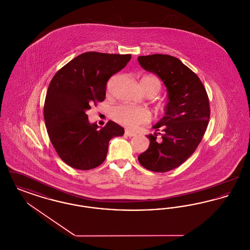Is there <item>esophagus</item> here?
<instances>
[{
    "instance_id": "obj_1",
    "label": "esophagus",
    "mask_w": 250,
    "mask_h": 250,
    "mask_svg": "<svg viewBox=\"0 0 250 250\" xmlns=\"http://www.w3.org/2000/svg\"><path fill=\"white\" fill-rule=\"evenodd\" d=\"M125 134L126 135V136H128V137H135L137 134L135 133V132H132V131L130 130H125Z\"/></svg>"
}]
</instances>
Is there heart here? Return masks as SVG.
Instances as JSON below:
<instances>
[{"instance_id": "heart-1", "label": "heart", "mask_w": 250, "mask_h": 250, "mask_svg": "<svg viewBox=\"0 0 250 250\" xmlns=\"http://www.w3.org/2000/svg\"><path fill=\"white\" fill-rule=\"evenodd\" d=\"M142 88L145 94L148 92H158L161 89L160 81L153 76L144 77L142 80ZM111 117L115 122L129 128H136L139 125L148 123L151 120L150 112L145 108L132 107L128 105H120L113 107Z\"/></svg>"}]
</instances>
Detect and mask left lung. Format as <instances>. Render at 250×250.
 <instances>
[{
    "mask_svg": "<svg viewBox=\"0 0 250 250\" xmlns=\"http://www.w3.org/2000/svg\"><path fill=\"white\" fill-rule=\"evenodd\" d=\"M138 62L167 93L164 116L153 125L156 132L146 136L150 145L138 159L149 170L166 172L182 165L201 143L210 117L208 95L199 77L173 56H139Z\"/></svg>",
    "mask_w": 250,
    "mask_h": 250,
    "instance_id": "obj_1",
    "label": "left lung"
}]
</instances>
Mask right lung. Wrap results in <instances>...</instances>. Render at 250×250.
Returning <instances> with one entry per match:
<instances>
[{"label":"right lung","mask_w":250,"mask_h":250,"mask_svg":"<svg viewBox=\"0 0 250 250\" xmlns=\"http://www.w3.org/2000/svg\"><path fill=\"white\" fill-rule=\"evenodd\" d=\"M130 54L84 52L62 67L48 85L44 118L48 137L61 159L77 169L88 170L106 159L108 143L125 129L108 121L99 128L86 111L106 97L108 79L130 61Z\"/></svg>","instance_id":"1"}]
</instances>
